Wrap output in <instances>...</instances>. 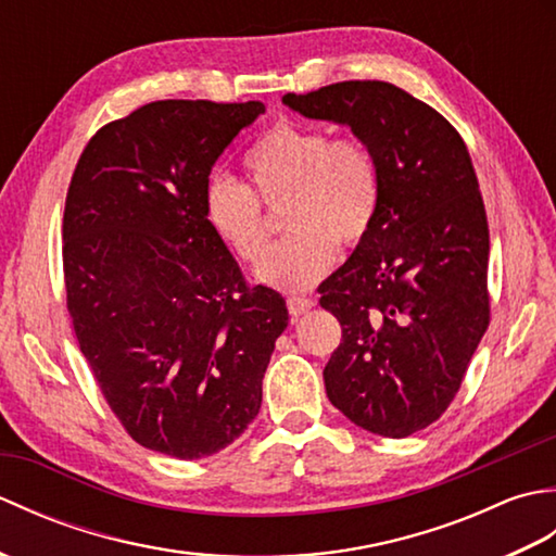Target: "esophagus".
Returning <instances> with one entry per match:
<instances>
[{"instance_id":"34e87169","label":"esophagus","mask_w":556,"mask_h":556,"mask_svg":"<svg viewBox=\"0 0 556 556\" xmlns=\"http://www.w3.org/2000/svg\"><path fill=\"white\" fill-rule=\"evenodd\" d=\"M287 305H289V313H291L293 317H299V315L308 313V311L313 308V305H315V301L308 299V296H289V299H287Z\"/></svg>"}]
</instances>
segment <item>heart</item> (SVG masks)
Instances as JSON below:
<instances>
[{
	"instance_id": "obj_1",
	"label": "heart",
	"mask_w": 556,
	"mask_h": 556,
	"mask_svg": "<svg viewBox=\"0 0 556 556\" xmlns=\"http://www.w3.org/2000/svg\"><path fill=\"white\" fill-rule=\"evenodd\" d=\"M265 203H287L293 231L257 269L265 285L285 291L315 287L339 255V241L365 239L380 210L382 176L375 152L358 138H332L325 128L279 122L243 160ZM251 188L217 176L207 184L205 217L245 263H260L271 236Z\"/></svg>"
}]
</instances>
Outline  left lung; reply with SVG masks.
<instances>
[{
    "mask_svg": "<svg viewBox=\"0 0 556 556\" xmlns=\"http://www.w3.org/2000/svg\"><path fill=\"white\" fill-rule=\"evenodd\" d=\"M281 102L349 126L382 176L380 210L320 287L341 325L327 396L358 428L401 440L442 416L490 325V229L468 148L440 112L384 80Z\"/></svg>",
    "mask_w": 556,
    "mask_h": 556,
    "instance_id": "1",
    "label": "left lung"
}]
</instances>
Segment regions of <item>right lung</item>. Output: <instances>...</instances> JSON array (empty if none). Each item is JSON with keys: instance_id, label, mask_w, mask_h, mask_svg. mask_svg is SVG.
Listing matches in <instances>:
<instances>
[{"instance_id": "right-lung-1", "label": "right lung", "mask_w": 556, "mask_h": 556, "mask_svg": "<svg viewBox=\"0 0 556 556\" xmlns=\"http://www.w3.org/2000/svg\"><path fill=\"white\" fill-rule=\"evenodd\" d=\"M265 104L160 100L102 126L64 210L66 305L80 353L134 440L174 458L229 446L263 404L289 325L248 287L205 217L210 172Z\"/></svg>"}]
</instances>
